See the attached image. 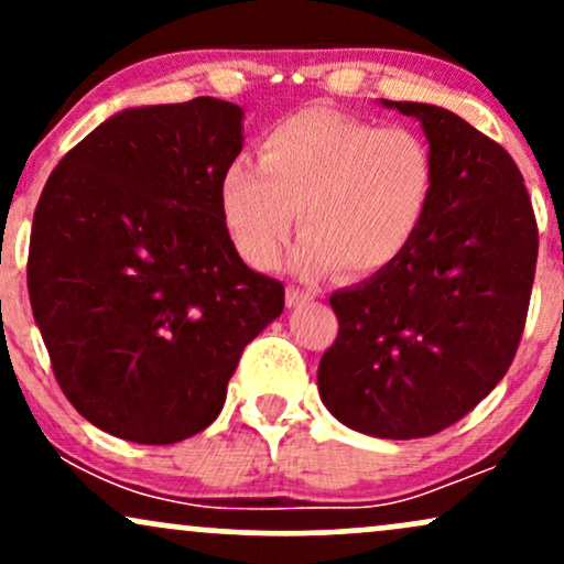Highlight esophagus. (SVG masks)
I'll return each mask as SVG.
<instances>
[{
  "instance_id": "34e87169",
  "label": "esophagus",
  "mask_w": 564,
  "mask_h": 564,
  "mask_svg": "<svg viewBox=\"0 0 564 564\" xmlns=\"http://www.w3.org/2000/svg\"><path fill=\"white\" fill-rule=\"evenodd\" d=\"M315 296L313 289H300V286H289L286 289V304L289 307H296V304L310 302Z\"/></svg>"
}]
</instances>
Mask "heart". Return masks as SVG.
I'll use <instances>...</instances> for the list:
<instances>
[{
  "instance_id": "1",
  "label": "heart",
  "mask_w": 564,
  "mask_h": 564,
  "mask_svg": "<svg viewBox=\"0 0 564 564\" xmlns=\"http://www.w3.org/2000/svg\"><path fill=\"white\" fill-rule=\"evenodd\" d=\"M435 196V159L413 129L307 108L264 134L260 166L238 159L219 185L225 228L254 268H273L300 212L291 268L377 275L403 257Z\"/></svg>"
}]
</instances>
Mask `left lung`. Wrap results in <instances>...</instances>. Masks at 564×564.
Returning a JSON list of instances; mask_svg holds the SVG:
<instances>
[{"label": "left lung", "mask_w": 564, "mask_h": 564, "mask_svg": "<svg viewBox=\"0 0 564 564\" xmlns=\"http://www.w3.org/2000/svg\"><path fill=\"white\" fill-rule=\"evenodd\" d=\"M413 116L435 159V196L398 262L339 289V336L318 392L334 419L381 440L430 437L467 416L514 360L533 289L539 228L517 164L448 108Z\"/></svg>", "instance_id": "1"}]
</instances>
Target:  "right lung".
Returning <instances> with one entry per match:
<instances>
[{
	"instance_id": "1",
	"label": "right lung",
	"mask_w": 564,
	"mask_h": 564,
	"mask_svg": "<svg viewBox=\"0 0 564 564\" xmlns=\"http://www.w3.org/2000/svg\"><path fill=\"white\" fill-rule=\"evenodd\" d=\"M243 108H124L68 151L34 212L29 296L70 405L121 440L170 445L219 416L243 347L283 313L251 270L219 185Z\"/></svg>"
}]
</instances>
